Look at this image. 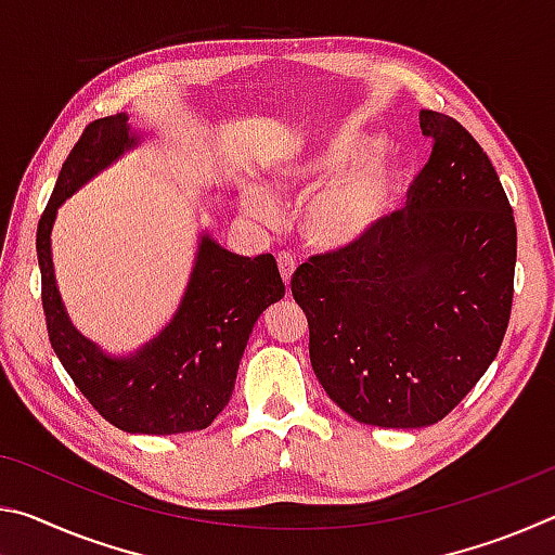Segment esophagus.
<instances>
[{"mask_svg": "<svg viewBox=\"0 0 555 555\" xmlns=\"http://www.w3.org/2000/svg\"><path fill=\"white\" fill-rule=\"evenodd\" d=\"M279 271H281V279H284L286 288L291 286V279H294V269H296V261L291 259L288 255H279Z\"/></svg>", "mask_w": 555, "mask_h": 555, "instance_id": "34e87169", "label": "esophagus"}]
</instances>
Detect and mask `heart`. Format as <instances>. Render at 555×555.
I'll return each instance as SVG.
<instances>
[{
    "instance_id": "1",
    "label": "heart",
    "mask_w": 555,
    "mask_h": 555,
    "mask_svg": "<svg viewBox=\"0 0 555 555\" xmlns=\"http://www.w3.org/2000/svg\"><path fill=\"white\" fill-rule=\"evenodd\" d=\"M379 139L372 134L337 137L311 146L281 164L271 188L279 195H304L300 234L321 251H340L370 237L389 212L401 188V164L391 156H372ZM249 218L269 222L276 205L264 193H249L244 201Z\"/></svg>"
}]
</instances>
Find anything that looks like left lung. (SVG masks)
Wrapping results in <instances>:
<instances>
[{
	"mask_svg": "<svg viewBox=\"0 0 555 555\" xmlns=\"http://www.w3.org/2000/svg\"><path fill=\"white\" fill-rule=\"evenodd\" d=\"M418 125L430 158L409 208L291 281L318 382L382 428L448 416L500 352L514 296L516 222L494 166L453 117L421 109Z\"/></svg>",
	"mask_w": 555,
	"mask_h": 555,
	"instance_id": "8db88e82",
	"label": "left lung"
}]
</instances>
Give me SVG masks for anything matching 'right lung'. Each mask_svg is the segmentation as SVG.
I'll use <instances>...</instances> for the list:
<instances>
[{
    "instance_id": "add662e5",
    "label": "right lung",
    "mask_w": 555,
    "mask_h": 555,
    "mask_svg": "<svg viewBox=\"0 0 555 555\" xmlns=\"http://www.w3.org/2000/svg\"><path fill=\"white\" fill-rule=\"evenodd\" d=\"M144 139V131L129 125L127 112L88 125L41 215L36 255L51 347L75 387L119 430L171 436L203 430L220 416L251 327L286 288L274 257H240L203 230L178 311L152 340L127 354H112L73 325L53 271L55 215L73 193Z\"/></svg>"
}]
</instances>
